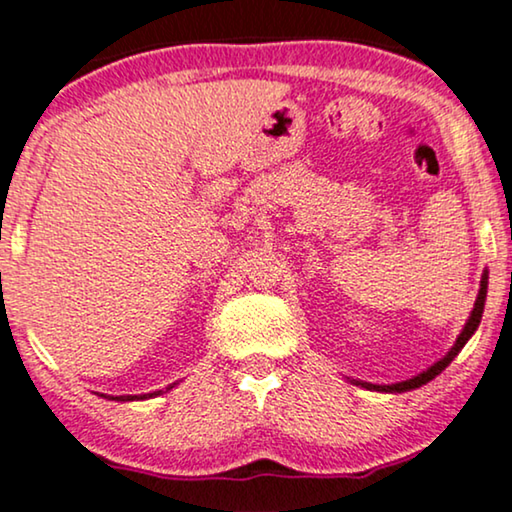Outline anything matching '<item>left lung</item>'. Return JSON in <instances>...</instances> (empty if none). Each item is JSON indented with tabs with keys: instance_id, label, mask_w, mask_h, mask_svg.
Here are the masks:
<instances>
[{
	"instance_id": "obj_1",
	"label": "left lung",
	"mask_w": 512,
	"mask_h": 512,
	"mask_svg": "<svg viewBox=\"0 0 512 512\" xmlns=\"http://www.w3.org/2000/svg\"><path fill=\"white\" fill-rule=\"evenodd\" d=\"M485 298H487V275L482 277L480 282V293H478V300H475V307L471 312V317H468L464 331H461V335L457 338V342H454V347L447 352V356H443L438 363H433V366L429 370H424L422 375L412 377V380H405V382H398V384H368V382H356V384H363L366 389H373V391H389V394H401V391H410V389H417L422 387V384H426L429 380H433V377L443 373V370L450 366V361L454 359L461 352V347L466 345L468 338L475 333V328H478L480 319H482V310H485Z\"/></svg>"
}]
</instances>
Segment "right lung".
<instances>
[{"label":"right lung","instance_id":"obj_1","mask_svg":"<svg viewBox=\"0 0 512 512\" xmlns=\"http://www.w3.org/2000/svg\"><path fill=\"white\" fill-rule=\"evenodd\" d=\"M158 394H163V391H156V394H149V396H142V398H151V396H158ZM118 398H121V401H132V398H137V396H116V401Z\"/></svg>","mask_w":512,"mask_h":512}]
</instances>
